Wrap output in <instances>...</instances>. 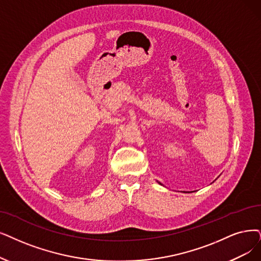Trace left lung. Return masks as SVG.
Wrapping results in <instances>:
<instances>
[{
  "label": "left lung",
  "instance_id": "1",
  "mask_svg": "<svg viewBox=\"0 0 261 261\" xmlns=\"http://www.w3.org/2000/svg\"><path fill=\"white\" fill-rule=\"evenodd\" d=\"M159 183H160V182H159ZM160 184H161V183H160Z\"/></svg>",
  "mask_w": 261,
  "mask_h": 261
}]
</instances>
